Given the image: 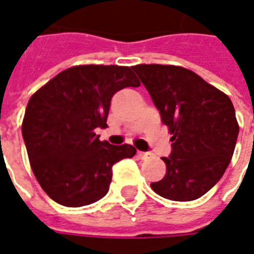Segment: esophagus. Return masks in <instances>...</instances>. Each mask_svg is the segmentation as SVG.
I'll return each mask as SVG.
<instances>
[{
	"mask_svg": "<svg viewBox=\"0 0 254 254\" xmlns=\"http://www.w3.org/2000/svg\"><path fill=\"white\" fill-rule=\"evenodd\" d=\"M149 152H143V151H137V156L140 158V159H147L149 156Z\"/></svg>",
	"mask_w": 254,
	"mask_h": 254,
	"instance_id": "34e87169",
	"label": "esophagus"
}]
</instances>
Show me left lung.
Listing matches in <instances>:
<instances>
[{
    "mask_svg": "<svg viewBox=\"0 0 254 254\" xmlns=\"http://www.w3.org/2000/svg\"><path fill=\"white\" fill-rule=\"evenodd\" d=\"M133 70L151 95L171 136L166 176L151 188L174 201H191L222 178L240 127L227 95L187 67L140 64Z\"/></svg>",
    "mask_w": 254,
    "mask_h": 254,
    "instance_id": "1",
    "label": "left lung"
}]
</instances>
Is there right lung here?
I'll return each mask as SVG.
<instances>
[{"mask_svg":"<svg viewBox=\"0 0 254 254\" xmlns=\"http://www.w3.org/2000/svg\"><path fill=\"white\" fill-rule=\"evenodd\" d=\"M138 85L133 66L76 65L31 96L21 132L34 176L50 198L83 207L107 193L113 165L136 148L100 141L95 129L107 127L113 95Z\"/></svg>","mask_w":254,"mask_h":254,"instance_id":"1","label":"right lung"}]
</instances>
